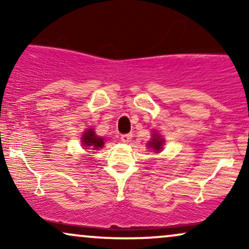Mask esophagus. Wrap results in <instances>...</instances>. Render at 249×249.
Segmentation results:
<instances>
[{"label": "esophagus", "instance_id": "obj_1", "mask_svg": "<svg viewBox=\"0 0 249 249\" xmlns=\"http://www.w3.org/2000/svg\"><path fill=\"white\" fill-rule=\"evenodd\" d=\"M132 133H126V134H122L121 139L123 142H130L131 139H132Z\"/></svg>", "mask_w": 249, "mask_h": 249}]
</instances>
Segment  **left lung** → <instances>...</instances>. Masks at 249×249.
I'll return each instance as SVG.
<instances>
[{"label": "left lung", "instance_id": "left-lung-1", "mask_svg": "<svg viewBox=\"0 0 249 249\" xmlns=\"http://www.w3.org/2000/svg\"><path fill=\"white\" fill-rule=\"evenodd\" d=\"M164 139L159 136L158 133H153L152 134V139L147 142V147L152 148L154 152H160L162 150V145H164Z\"/></svg>", "mask_w": 249, "mask_h": 249}]
</instances>
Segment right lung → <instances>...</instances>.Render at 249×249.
I'll return each mask as SVG.
<instances>
[{"label": "right lung", "instance_id": "1", "mask_svg": "<svg viewBox=\"0 0 249 249\" xmlns=\"http://www.w3.org/2000/svg\"><path fill=\"white\" fill-rule=\"evenodd\" d=\"M105 139L98 137L93 131V128H88L82 137V144L85 148L89 150H99L104 146Z\"/></svg>", "mask_w": 249, "mask_h": 249}]
</instances>
